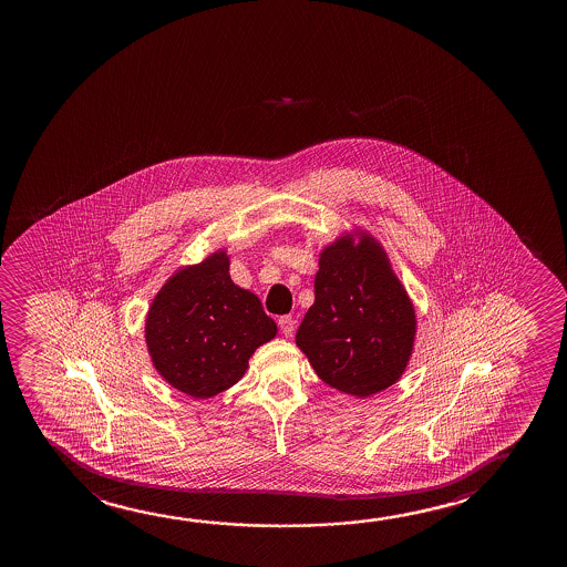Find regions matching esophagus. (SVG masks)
Returning a JSON list of instances; mask_svg holds the SVG:
<instances>
[{"label": "esophagus", "mask_w": 567, "mask_h": 567, "mask_svg": "<svg viewBox=\"0 0 567 567\" xmlns=\"http://www.w3.org/2000/svg\"><path fill=\"white\" fill-rule=\"evenodd\" d=\"M295 326L296 321L292 319V316H282V318H279L280 331H282L285 337H292V333H295Z\"/></svg>", "instance_id": "34e87169"}]
</instances>
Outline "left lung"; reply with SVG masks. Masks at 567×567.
<instances>
[{
    "mask_svg": "<svg viewBox=\"0 0 567 567\" xmlns=\"http://www.w3.org/2000/svg\"><path fill=\"white\" fill-rule=\"evenodd\" d=\"M316 302L296 344L327 385L365 399L391 388L411 360L416 313L380 241L341 236L319 256Z\"/></svg>",
    "mask_w": 567,
    "mask_h": 567,
    "instance_id": "1",
    "label": "left lung"
}]
</instances>
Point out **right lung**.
Listing matches in <instances>:
<instances>
[{"instance_id":"1","label":"right lung","mask_w":567,"mask_h":567,"mask_svg":"<svg viewBox=\"0 0 567 567\" xmlns=\"http://www.w3.org/2000/svg\"><path fill=\"white\" fill-rule=\"evenodd\" d=\"M230 259L218 249L172 275L145 319V341L156 372L194 399L233 388L257 347L271 341L277 323L254 292L236 287Z\"/></svg>"}]
</instances>
